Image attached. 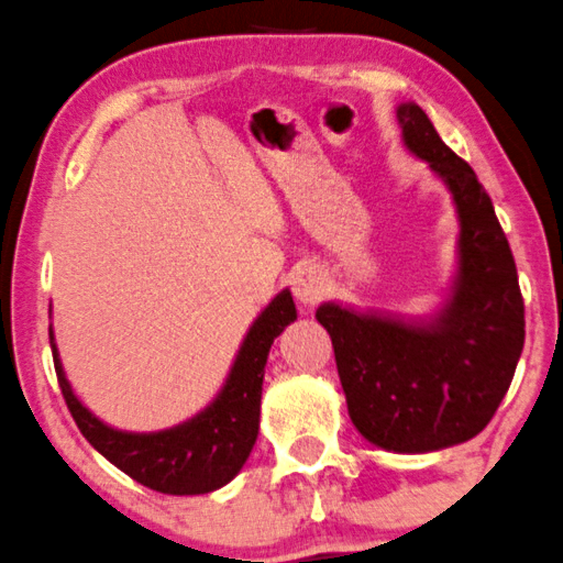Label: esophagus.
Instances as JSON below:
<instances>
[{"mask_svg":"<svg viewBox=\"0 0 563 563\" xmlns=\"http://www.w3.org/2000/svg\"><path fill=\"white\" fill-rule=\"evenodd\" d=\"M291 286L297 301H301V305H316L327 294V275L318 266H299L291 277Z\"/></svg>","mask_w":563,"mask_h":563,"instance_id":"esophagus-1","label":"esophagus"}]
</instances>
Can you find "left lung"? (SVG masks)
<instances>
[{
	"mask_svg": "<svg viewBox=\"0 0 563 563\" xmlns=\"http://www.w3.org/2000/svg\"><path fill=\"white\" fill-rule=\"evenodd\" d=\"M407 151L431 167L459 212V272L429 321L318 307L351 421L372 445L429 453L472 440L505 399L523 351V297L510 242L475 169L418 104L396 108Z\"/></svg>",
	"mask_w": 563,
	"mask_h": 563,
	"instance_id": "1",
	"label": "left lung"
}]
</instances>
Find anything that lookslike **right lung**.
Segmentation results:
<instances>
[{"label":"right lung","instance_id":"1","mask_svg":"<svg viewBox=\"0 0 563 563\" xmlns=\"http://www.w3.org/2000/svg\"><path fill=\"white\" fill-rule=\"evenodd\" d=\"M291 321H297V305L286 288L253 321L221 394L188 421L164 431H147V434L112 429L80 405L64 375L62 358L53 342V329L51 351L64 401L82 437L132 481L158 494L194 496L210 494L227 485L251 455L258 437V416H262L266 356L275 336Z\"/></svg>","mask_w":563,"mask_h":563}]
</instances>
